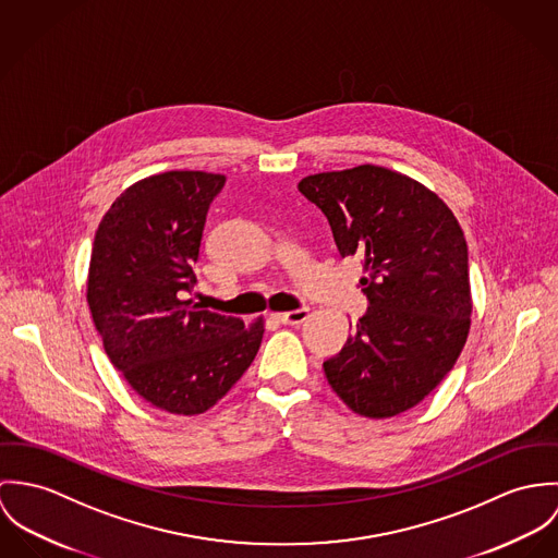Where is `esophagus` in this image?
Instances as JSON below:
<instances>
[{"instance_id":"34e87169","label":"esophagus","mask_w":558,"mask_h":558,"mask_svg":"<svg viewBox=\"0 0 558 558\" xmlns=\"http://www.w3.org/2000/svg\"><path fill=\"white\" fill-rule=\"evenodd\" d=\"M310 308H298L293 310V312H276V314H271L278 323H284V325H300V323H304L306 318H308Z\"/></svg>"}]
</instances>
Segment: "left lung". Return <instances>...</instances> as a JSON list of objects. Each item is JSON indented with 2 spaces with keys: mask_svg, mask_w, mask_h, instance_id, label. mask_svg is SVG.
<instances>
[{
  "mask_svg": "<svg viewBox=\"0 0 558 558\" xmlns=\"http://www.w3.org/2000/svg\"><path fill=\"white\" fill-rule=\"evenodd\" d=\"M298 187L325 214L340 256L364 258L368 310L323 362L325 376L357 415H400L447 376L466 342L464 233L433 190L385 167L316 173Z\"/></svg>",
  "mask_w": 558,
  "mask_h": 558,
  "instance_id": "8db88e82",
  "label": "left lung"
}]
</instances>
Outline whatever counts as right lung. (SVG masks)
<instances>
[{
  "instance_id": "obj_1",
  "label": "right lung",
  "mask_w": 558,
  "mask_h": 558,
  "mask_svg": "<svg viewBox=\"0 0 558 558\" xmlns=\"http://www.w3.org/2000/svg\"><path fill=\"white\" fill-rule=\"evenodd\" d=\"M227 182L167 171L125 187L98 225L87 304L111 364L151 407L173 415L211 409L248 371L263 318L192 306L205 218Z\"/></svg>"
}]
</instances>
